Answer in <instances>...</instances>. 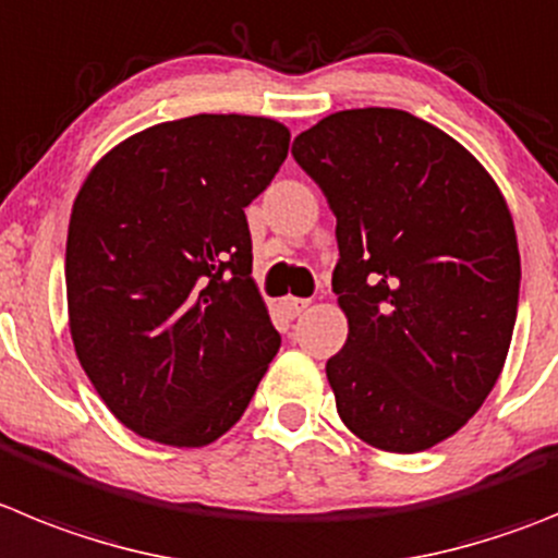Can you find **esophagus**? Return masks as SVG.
<instances>
[{
  "label": "esophagus",
  "mask_w": 558,
  "mask_h": 558,
  "mask_svg": "<svg viewBox=\"0 0 558 558\" xmlns=\"http://www.w3.org/2000/svg\"><path fill=\"white\" fill-rule=\"evenodd\" d=\"M306 306H310V301L306 299H284L282 301V310L288 313V318H299L301 313H306Z\"/></svg>",
  "instance_id": "obj_1"
}]
</instances>
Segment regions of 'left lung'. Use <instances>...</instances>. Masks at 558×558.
Listing matches in <instances>:
<instances>
[{"mask_svg":"<svg viewBox=\"0 0 558 558\" xmlns=\"http://www.w3.org/2000/svg\"><path fill=\"white\" fill-rule=\"evenodd\" d=\"M293 157L337 218V412L367 446L426 451L476 415L509 354L520 252L504 193L462 143L392 107L331 112Z\"/></svg>","mask_w":558,"mask_h":558,"instance_id":"left-lung-1","label":"left lung"}]
</instances>
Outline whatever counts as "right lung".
<instances>
[{"label":"right lung","mask_w":558,"mask_h":558,"mask_svg":"<svg viewBox=\"0 0 558 558\" xmlns=\"http://www.w3.org/2000/svg\"><path fill=\"white\" fill-rule=\"evenodd\" d=\"M288 146L274 119L202 112L126 137L82 182L65 240L71 340L107 409L141 437L216 442L279 351L245 207Z\"/></svg>","instance_id":"obj_1"}]
</instances>
